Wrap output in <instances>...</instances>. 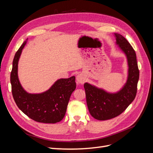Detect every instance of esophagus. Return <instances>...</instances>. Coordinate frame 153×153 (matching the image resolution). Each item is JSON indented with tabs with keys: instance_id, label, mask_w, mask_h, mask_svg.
I'll return each instance as SVG.
<instances>
[{
	"instance_id": "esophagus-1",
	"label": "esophagus",
	"mask_w": 153,
	"mask_h": 153,
	"mask_svg": "<svg viewBox=\"0 0 153 153\" xmlns=\"http://www.w3.org/2000/svg\"><path fill=\"white\" fill-rule=\"evenodd\" d=\"M85 77L82 74H79V75L76 76V80L78 81V82L80 83V84H83L85 82Z\"/></svg>"
}]
</instances>
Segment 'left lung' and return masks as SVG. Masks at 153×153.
Returning <instances> with one entry per match:
<instances>
[{"label":"left lung","mask_w":153,"mask_h":153,"mask_svg":"<svg viewBox=\"0 0 153 153\" xmlns=\"http://www.w3.org/2000/svg\"><path fill=\"white\" fill-rule=\"evenodd\" d=\"M116 44L126 55L128 75L123 87L115 93H110L88 83L84 84L86 101L89 112L94 119L105 121L114 118L122 114L135 99L139 70L135 50L124 37L114 33Z\"/></svg>","instance_id":"8db88e82"}]
</instances>
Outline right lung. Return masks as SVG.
Instances as JSON below:
<instances>
[{
    "mask_svg": "<svg viewBox=\"0 0 153 153\" xmlns=\"http://www.w3.org/2000/svg\"><path fill=\"white\" fill-rule=\"evenodd\" d=\"M27 39L15 53L13 61L10 81L13 97L18 107L34 121L56 123L64 118L72 92L76 89L75 76L61 78L50 89L40 94L27 92L18 76V63Z\"/></svg>",
    "mask_w": 153,
    "mask_h": 153,
    "instance_id": "add662e5",
    "label": "right lung"
}]
</instances>
